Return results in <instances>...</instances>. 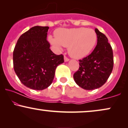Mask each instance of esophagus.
<instances>
[{"label":"esophagus","instance_id":"34e87169","mask_svg":"<svg viewBox=\"0 0 128 128\" xmlns=\"http://www.w3.org/2000/svg\"><path fill=\"white\" fill-rule=\"evenodd\" d=\"M69 61V59L68 58H67V56H64V61L65 62H67V61Z\"/></svg>","mask_w":128,"mask_h":128}]
</instances>
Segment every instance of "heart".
I'll return each instance as SVG.
<instances>
[{
	"label": "heart",
	"instance_id": "b5f03b06",
	"mask_svg": "<svg viewBox=\"0 0 128 128\" xmlns=\"http://www.w3.org/2000/svg\"><path fill=\"white\" fill-rule=\"evenodd\" d=\"M55 39L49 37L50 43L58 49L68 47V54L73 58H82L89 54L97 42V34L92 29L86 28L60 29L55 32Z\"/></svg>",
	"mask_w": 128,
	"mask_h": 128
}]
</instances>
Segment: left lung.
<instances>
[{
    "instance_id": "8db88e82",
    "label": "left lung",
    "mask_w": 128,
    "mask_h": 128,
    "mask_svg": "<svg viewBox=\"0 0 128 128\" xmlns=\"http://www.w3.org/2000/svg\"><path fill=\"white\" fill-rule=\"evenodd\" d=\"M95 32L98 37L96 48L88 56L79 60V68L73 74L75 82L87 90L98 88L106 82L114 65L112 49L108 38L97 28Z\"/></svg>"
}]
</instances>
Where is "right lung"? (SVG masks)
Returning <instances> with one entry per match:
<instances>
[{"label": "right lung", "instance_id": "right-lung-1", "mask_svg": "<svg viewBox=\"0 0 128 128\" xmlns=\"http://www.w3.org/2000/svg\"><path fill=\"white\" fill-rule=\"evenodd\" d=\"M48 26L32 27L20 36L13 52V66L24 86L42 90L50 86L64 56L55 55L47 40Z\"/></svg>", "mask_w": 128, "mask_h": 128}]
</instances>
